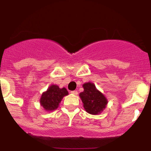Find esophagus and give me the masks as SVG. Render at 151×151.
<instances>
[{
  "label": "esophagus",
  "instance_id": "obj_1",
  "mask_svg": "<svg viewBox=\"0 0 151 151\" xmlns=\"http://www.w3.org/2000/svg\"><path fill=\"white\" fill-rule=\"evenodd\" d=\"M71 94H74V95H77L78 94V91H71Z\"/></svg>",
  "mask_w": 151,
  "mask_h": 151
}]
</instances>
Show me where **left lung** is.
<instances>
[{
	"mask_svg": "<svg viewBox=\"0 0 151 151\" xmlns=\"http://www.w3.org/2000/svg\"><path fill=\"white\" fill-rule=\"evenodd\" d=\"M83 88L84 90L83 92L80 93L79 96L83 102L84 109L90 114H99L106 107L108 99L102 93L97 89L93 83H85Z\"/></svg>",
	"mask_w": 151,
	"mask_h": 151,
	"instance_id": "8db88e82",
	"label": "left lung"
}]
</instances>
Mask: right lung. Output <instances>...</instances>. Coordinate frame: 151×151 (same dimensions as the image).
I'll list each match as a JSON object with an SVG mask.
<instances>
[{
	"label": "right lung",
	"instance_id": "1",
	"mask_svg": "<svg viewBox=\"0 0 151 151\" xmlns=\"http://www.w3.org/2000/svg\"><path fill=\"white\" fill-rule=\"evenodd\" d=\"M68 91L65 88H60L57 85H51L47 91L42 94L40 103L47 111H52L58 108L62 99L68 95Z\"/></svg>",
	"mask_w": 151,
	"mask_h": 151
}]
</instances>
